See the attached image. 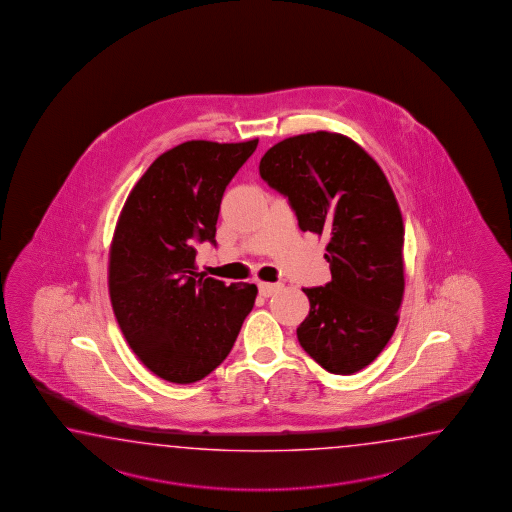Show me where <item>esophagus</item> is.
<instances>
[{
	"label": "esophagus",
	"mask_w": 512,
	"mask_h": 512,
	"mask_svg": "<svg viewBox=\"0 0 512 512\" xmlns=\"http://www.w3.org/2000/svg\"><path fill=\"white\" fill-rule=\"evenodd\" d=\"M258 289H260L261 296L269 298V296H272L274 293H278V291L282 289V283L260 282L258 283Z\"/></svg>",
	"instance_id": "1"
}]
</instances>
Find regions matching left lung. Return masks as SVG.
Returning a JSON list of instances; mask_svg holds the SVG:
<instances>
[{
    "instance_id": "left-lung-1",
    "label": "left lung",
    "mask_w": 512,
    "mask_h": 512,
    "mask_svg": "<svg viewBox=\"0 0 512 512\" xmlns=\"http://www.w3.org/2000/svg\"><path fill=\"white\" fill-rule=\"evenodd\" d=\"M261 179L289 199L298 227L327 240L331 282L304 289L296 329L324 370L351 375L379 357L404 294L401 208L381 166L346 135L315 131L274 144Z\"/></svg>"
}]
</instances>
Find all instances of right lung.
Listing matches in <instances>:
<instances>
[{
	"instance_id": "add662e5",
	"label": "right lung",
	"mask_w": 512,
	"mask_h": 512,
	"mask_svg": "<svg viewBox=\"0 0 512 512\" xmlns=\"http://www.w3.org/2000/svg\"><path fill=\"white\" fill-rule=\"evenodd\" d=\"M256 146L183 142L153 161L120 212L109 298L133 353L164 381L190 384L216 370L252 311L256 285L199 276L194 245H216L223 192Z\"/></svg>"
}]
</instances>
